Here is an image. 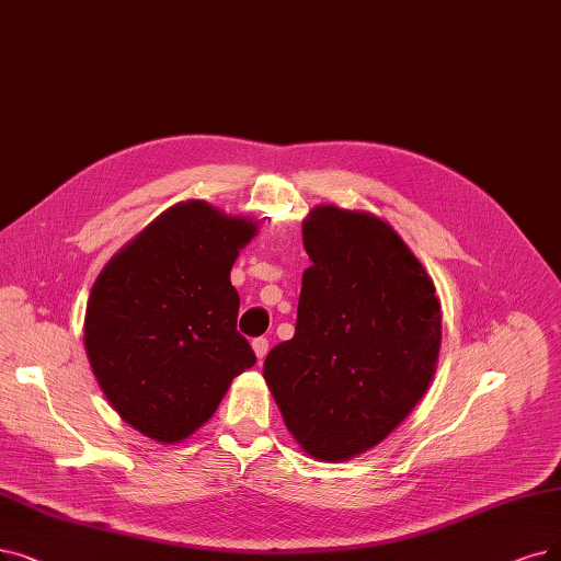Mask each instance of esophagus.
<instances>
[{
    "label": "esophagus",
    "instance_id": "34e87169",
    "mask_svg": "<svg viewBox=\"0 0 561 561\" xmlns=\"http://www.w3.org/2000/svg\"><path fill=\"white\" fill-rule=\"evenodd\" d=\"M253 352H255V356L262 362V358H264L266 352H268V341H266V339H255V341H253Z\"/></svg>",
    "mask_w": 561,
    "mask_h": 561
}]
</instances>
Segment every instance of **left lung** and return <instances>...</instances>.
I'll use <instances>...</instances> for the list:
<instances>
[{
    "label": "left lung",
    "mask_w": 561,
    "mask_h": 561,
    "mask_svg": "<svg viewBox=\"0 0 561 561\" xmlns=\"http://www.w3.org/2000/svg\"><path fill=\"white\" fill-rule=\"evenodd\" d=\"M304 249L297 329L262 375L301 449L343 462L389 437L428 391L442 310L408 243L368 211L316 207Z\"/></svg>",
    "instance_id": "1"
}]
</instances>
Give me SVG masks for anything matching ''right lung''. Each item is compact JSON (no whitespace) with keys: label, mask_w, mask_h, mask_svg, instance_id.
Listing matches in <instances>:
<instances>
[{"label":"right lung","mask_w":561,"mask_h":561,"mask_svg":"<svg viewBox=\"0 0 561 561\" xmlns=\"http://www.w3.org/2000/svg\"><path fill=\"white\" fill-rule=\"evenodd\" d=\"M257 222L203 199L163 211L99 274L84 350L110 405L161 444L207 423L232 379L255 364L237 331L230 268Z\"/></svg>","instance_id":"1"}]
</instances>
